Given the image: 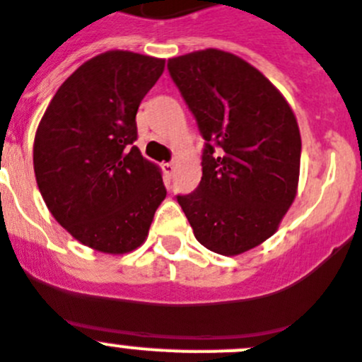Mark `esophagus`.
<instances>
[{"label": "esophagus", "mask_w": 362, "mask_h": 362, "mask_svg": "<svg viewBox=\"0 0 362 362\" xmlns=\"http://www.w3.org/2000/svg\"><path fill=\"white\" fill-rule=\"evenodd\" d=\"M175 169H177V165H175L173 162H165V164H162V171L165 173V177H173Z\"/></svg>", "instance_id": "1"}]
</instances>
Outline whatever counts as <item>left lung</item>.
Instances as JSON below:
<instances>
[{
    "instance_id": "1",
    "label": "left lung",
    "mask_w": 362,
    "mask_h": 362,
    "mask_svg": "<svg viewBox=\"0 0 362 362\" xmlns=\"http://www.w3.org/2000/svg\"><path fill=\"white\" fill-rule=\"evenodd\" d=\"M168 70L205 141L200 185L178 204L205 249L247 252L278 230L298 193L294 112L262 71L229 52H191Z\"/></svg>"
}]
</instances>
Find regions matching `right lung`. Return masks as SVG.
Instances as JSON below:
<instances>
[{"instance_id": "obj_1", "label": "right lung", "mask_w": 362, "mask_h": 362, "mask_svg": "<svg viewBox=\"0 0 362 362\" xmlns=\"http://www.w3.org/2000/svg\"><path fill=\"white\" fill-rule=\"evenodd\" d=\"M165 61L110 50L55 92L34 139V173L52 216L83 245L126 254L148 238L165 198L160 168L142 157L136 110Z\"/></svg>"}]
</instances>
